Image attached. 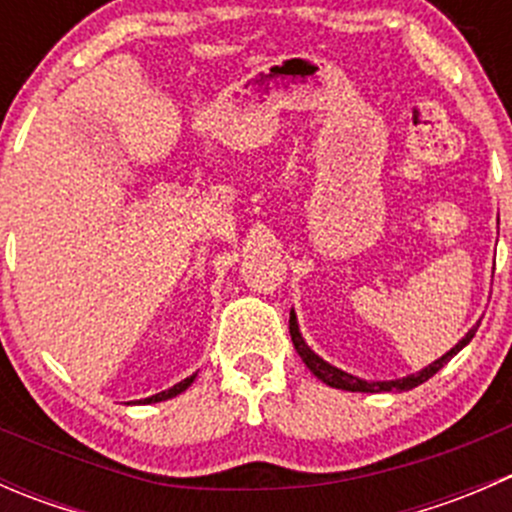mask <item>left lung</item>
<instances>
[{
  "label": "left lung",
  "instance_id": "left-lung-1",
  "mask_svg": "<svg viewBox=\"0 0 512 512\" xmlns=\"http://www.w3.org/2000/svg\"><path fill=\"white\" fill-rule=\"evenodd\" d=\"M478 324H476V327L468 329L466 337H463L461 342H458L456 347L451 349V352H446V354L441 356V359H436V361H431V364H428V366H423V369L416 371V374L401 376V379H389V381H366V379H359V376H354V374H347V371L337 369V366L329 364V361H324L319 354H314L312 347H309V344L304 342L302 332H299L297 314H294V309H292V312H289V334H292V344H294V349H297V354L302 356L304 364H307V369L312 371V374L317 376V379L322 381V384L332 386V389L359 391V394H389V391H391V394H401V391L416 389V386H421L423 381L431 379V376L436 374L438 369H443V366H446L448 361L453 359V356L461 352V349L466 347V344L471 342L473 337H476Z\"/></svg>",
  "mask_w": 512,
  "mask_h": 512
}]
</instances>
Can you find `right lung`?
Segmentation results:
<instances>
[{
  "label": "right lung",
  "mask_w": 512,
  "mask_h": 512,
  "mask_svg": "<svg viewBox=\"0 0 512 512\" xmlns=\"http://www.w3.org/2000/svg\"><path fill=\"white\" fill-rule=\"evenodd\" d=\"M195 376H198V374L188 376V379L178 381V384H175V386H170V389L160 391V394H153V396H148V399H141V401H133V404H158V401H168V399H173V396L183 394V391H185V389H188V386H190V384H193V381H195Z\"/></svg>",
  "instance_id": "right-lung-1"
}]
</instances>
